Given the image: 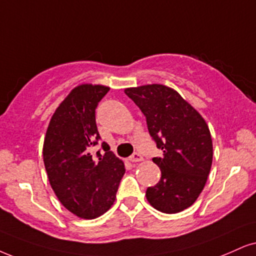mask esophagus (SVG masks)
Here are the masks:
<instances>
[{
    "instance_id": "34e87169",
    "label": "esophagus",
    "mask_w": 256,
    "mask_h": 256,
    "mask_svg": "<svg viewBox=\"0 0 256 256\" xmlns=\"http://www.w3.org/2000/svg\"><path fill=\"white\" fill-rule=\"evenodd\" d=\"M129 162H142L144 160V158L141 156V154H138V153H134L133 156H129Z\"/></svg>"
}]
</instances>
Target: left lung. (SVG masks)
I'll use <instances>...</instances> for the list:
<instances>
[{"mask_svg": "<svg viewBox=\"0 0 256 256\" xmlns=\"http://www.w3.org/2000/svg\"><path fill=\"white\" fill-rule=\"evenodd\" d=\"M124 94L146 116L148 132L162 150L153 158L162 178L146 191L154 209L176 214L203 191L212 164V140L205 120L174 89L162 84L127 88Z\"/></svg>", "mask_w": 256, "mask_h": 256, "instance_id": "8db88e82", "label": "left lung"}]
</instances>
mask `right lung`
<instances>
[{"label":"right lung","instance_id":"right-lung-1","mask_svg":"<svg viewBox=\"0 0 256 256\" xmlns=\"http://www.w3.org/2000/svg\"><path fill=\"white\" fill-rule=\"evenodd\" d=\"M110 88L80 84L71 90L53 114L42 156L50 184L70 212L92 220L114 204L126 168L103 142L104 153H91L100 140L94 110Z\"/></svg>","mask_w":256,"mask_h":256}]
</instances>
